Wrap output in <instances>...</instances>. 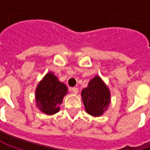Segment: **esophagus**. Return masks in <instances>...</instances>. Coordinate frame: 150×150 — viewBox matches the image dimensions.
Instances as JSON below:
<instances>
[{"instance_id": "1", "label": "esophagus", "mask_w": 150, "mask_h": 150, "mask_svg": "<svg viewBox=\"0 0 150 150\" xmlns=\"http://www.w3.org/2000/svg\"><path fill=\"white\" fill-rule=\"evenodd\" d=\"M70 91L73 92L74 94H77L78 93V88H70Z\"/></svg>"}]
</instances>
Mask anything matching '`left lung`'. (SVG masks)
<instances>
[{
    "mask_svg": "<svg viewBox=\"0 0 150 150\" xmlns=\"http://www.w3.org/2000/svg\"><path fill=\"white\" fill-rule=\"evenodd\" d=\"M81 95L86 112L95 117L103 115L110 104V90L99 75L88 81Z\"/></svg>",
    "mask_w": 150,
    "mask_h": 150,
    "instance_id": "left-lung-1",
    "label": "left lung"
}]
</instances>
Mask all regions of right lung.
<instances>
[{"label":"right lung","instance_id":"obj_1","mask_svg":"<svg viewBox=\"0 0 150 150\" xmlns=\"http://www.w3.org/2000/svg\"><path fill=\"white\" fill-rule=\"evenodd\" d=\"M68 94L67 86L52 72H47L35 88V103L40 111L52 115L60 111L63 97Z\"/></svg>","mask_w":150,"mask_h":150}]
</instances>
